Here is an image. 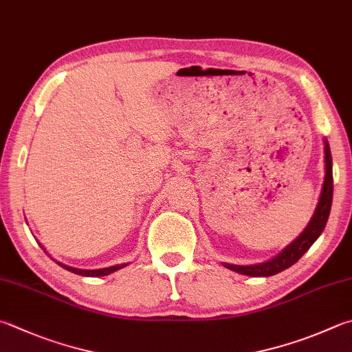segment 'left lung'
I'll list each match as a JSON object with an SVG mask.
<instances>
[{
    "label": "left lung",
    "mask_w": 352,
    "mask_h": 352,
    "mask_svg": "<svg viewBox=\"0 0 352 352\" xmlns=\"http://www.w3.org/2000/svg\"><path fill=\"white\" fill-rule=\"evenodd\" d=\"M323 151H324V179L322 185V191L319 196V202L314 210V214L311 217L307 227L302 233L297 236L293 242L287 245L279 254L274 256L270 261L256 265H233V263H222L225 268L236 271L239 274L251 276V277H268L274 276L280 271L289 268L311 248L328 222L331 204H333V157H331L329 144L327 139H323Z\"/></svg>",
    "instance_id": "left-lung-1"
}]
</instances>
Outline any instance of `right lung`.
<instances>
[{"mask_svg":"<svg viewBox=\"0 0 352 352\" xmlns=\"http://www.w3.org/2000/svg\"><path fill=\"white\" fill-rule=\"evenodd\" d=\"M39 247H43L41 243H39ZM43 250L45 251V248L43 247ZM45 253H47V251H45ZM49 254V253H47ZM53 261H55V258H53ZM59 267H63L64 270H67V271H70V273H73V274H79V276H85V277H101V276H107V274H111V273H115V271H118V270H121V268H124V267H127L129 263H121V265H113V267H107V268H99V270H79V268H73V267H69V265H65V263H63V262H58V261H55Z\"/></svg>","mask_w":352,"mask_h":352,"instance_id":"1","label":"right lung"}]
</instances>
